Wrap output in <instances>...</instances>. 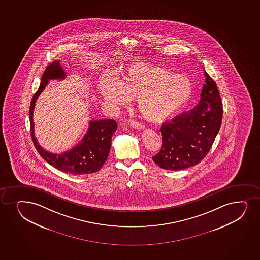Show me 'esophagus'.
<instances>
[{
    "mask_svg": "<svg viewBox=\"0 0 260 260\" xmlns=\"http://www.w3.org/2000/svg\"><path fill=\"white\" fill-rule=\"evenodd\" d=\"M130 125H131L133 128L136 129V130H141V129H144V127H145L144 125H142L141 123L135 121V120H131V121H130Z\"/></svg>",
    "mask_w": 260,
    "mask_h": 260,
    "instance_id": "esophagus-1",
    "label": "esophagus"
}]
</instances>
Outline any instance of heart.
Instances as JSON below:
<instances>
[{"mask_svg":"<svg viewBox=\"0 0 260 260\" xmlns=\"http://www.w3.org/2000/svg\"><path fill=\"white\" fill-rule=\"evenodd\" d=\"M101 92L114 106L127 104L135 97L145 119L161 121L188 102L192 85L188 78L161 67L137 64L125 69L119 81H103Z\"/></svg>","mask_w":260,"mask_h":260,"instance_id":"b5f03b06","label":"heart"}]
</instances>
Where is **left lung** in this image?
<instances>
[{
	"label": "left lung",
	"instance_id": "8db88e82",
	"mask_svg": "<svg viewBox=\"0 0 260 260\" xmlns=\"http://www.w3.org/2000/svg\"><path fill=\"white\" fill-rule=\"evenodd\" d=\"M205 76L206 84L196 108L160 128L161 149L152 160L165 170H183L202 161L219 131L223 104L216 82L206 72Z\"/></svg>",
	"mask_w": 260,
	"mask_h": 260
}]
</instances>
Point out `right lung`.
<instances>
[{
	"label": "right lung",
	"instance_id": "1",
	"mask_svg": "<svg viewBox=\"0 0 260 260\" xmlns=\"http://www.w3.org/2000/svg\"><path fill=\"white\" fill-rule=\"evenodd\" d=\"M66 76L65 72L60 67L59 60L50 63L42 77L39 89L34 94L29 108L30 128L34 146H36L40 155L59 171L71 174H89L96 173L102 168L111 148V139L116 131L117 123L114 119H102L91 121L89 129L85 135L81 143L74 147L69 152L62 154H53L47 152L40 146L34 134L33 110L36 99L42 93L48 80L63 79Z\"/></svg>",
	"mask_w": 260,
	"mask_h": 260
}]
</instances>
